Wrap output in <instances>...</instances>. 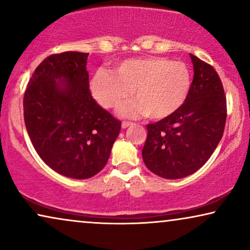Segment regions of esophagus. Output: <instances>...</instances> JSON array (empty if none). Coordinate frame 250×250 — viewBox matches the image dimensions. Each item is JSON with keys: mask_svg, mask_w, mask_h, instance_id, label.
Masks as SVG:
<instances>
[{"mask_svg": "<svg viewBox=\"0 0 250 250\" xmlns=\"http://www.w3.org/2000/svg\"><path fill=\"white\" fill-rule=\"evenodd\" d=\"M133 124L132 123H129V122H123L122 123V128H127V127H129V126H132Z\"/></svg>", "mask_w": 250, "mask_h": 250, "instance_id": "esophagus-1", "label": "esophagus"}]
</instances>
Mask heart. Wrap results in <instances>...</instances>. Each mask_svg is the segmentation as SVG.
<instances>
[{"instance_id": "heart-1", "label": "heart", "mask_w": 250, "mask_h": 250, "mask_svg": "<svg viewBox=\"0 0 250 250\" xmlns=\"http://www.w3.org/2000/svg\"><path fill=\"white\" fill-rule=\"evenodd\" d=\"M190 88L191 73L187 64L164 57L125 60L114 73L100 70L91 81L92 94L105 109L116 108L134 90L135 100L118 109V114L127 118L169 117L184 104Z\"/></svg>"}]
</instances>
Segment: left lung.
I'll list each match as a JSON object with an SVG mask.
<instances>
[{
    "label": "left lung",
    "mask_w": 250,
    "mask_h": 250,
    "mask_svg": "<svg viewBox=\"0 0 250 250\" xmlns=\"http://www.w3.org/2000/svg\"><path fill=\"white\" fill-rule=\"evenodd\" d=\"M193 81L186 102L169 117L148 124L146 166L164 179H182L203 167L223 136L227 99L210 64L190 54Z\"/></svg>",
    "instance_id": "8db88e82"
}]
</instances>
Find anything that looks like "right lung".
Wrapping results in <instances>:
<instances>
[{
    "mask_svg": "<svg viewBox=\"0 0 250 250\" xmlns=\"http://www.w3.org/2000/svg\"><path fill=\"white\" fill-rule=\"evenodd\" d=\"M87 57L75 51L47 57L23 97V118L36 152L57 173L76 180L104 168L122 125L92 98Z\"/></svg>",
    "mask_w": 250,
    "mask_h": 250,
    "instance_id": "right-lung-1",
    "label": "right lung"
}]
</instances>
